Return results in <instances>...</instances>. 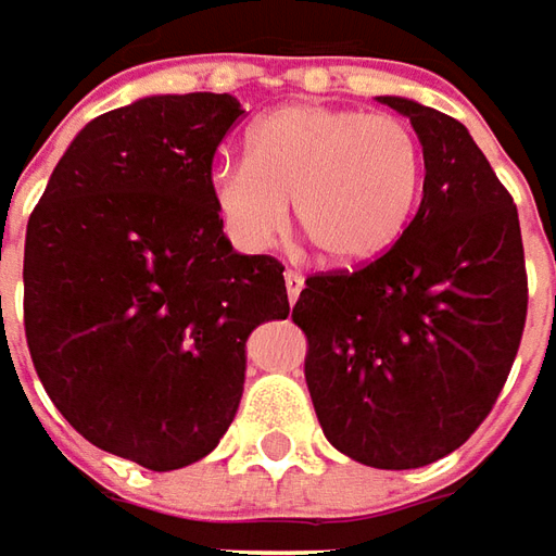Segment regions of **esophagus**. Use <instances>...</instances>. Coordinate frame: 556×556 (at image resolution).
Returning <instances> with one entry per match:
<instances>
[{
	"label": "esophagus",
	"instance_id": "esophagus-1",
	"mask_svg": "<svg viewBox=\"0 0 556 556\" xmlns=\"http://www.w3.org/2000/svg\"><path fill=\"white\" fill-rule=\"evenodd\" d=\"M285 285H287V299H290V302H296L299 293H302V287H305V278H302L299 271H285Z\"/></svg>",
	"mask_w": 556,
	"mask_h": 556
}]
</instances>
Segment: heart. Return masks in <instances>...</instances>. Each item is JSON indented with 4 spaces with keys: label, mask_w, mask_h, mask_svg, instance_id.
Returning <instances> with one entry per match:
<instances>
[{
    "label": "heart",
    "mask_w": 556,
    "mask_h": 556,
    "mask_svg": "<svg viewBox=\"0 0 556 556\" xmlns=\"http://www.w3.org/2000/svg\"><path fill=\"white\" fill-rule=\"evenodd\" d=\"M422 188V149L407 122L287 104L248 131V159L208 170V200L245 251H266L296 222L332 266L383 257L407 230Z\"/></svg>",
    "instance_id": "obj_1"
}]
</instances>
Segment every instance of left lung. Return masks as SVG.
I'll return each mask as SVG.
<instances>
[{
	"instance_id": "1",
	"label": "left lung",
	"mask_w": 556,
	"mask_h": 556,
	"mask_svg": "<svg viewBox=\"0 0 556 556\" xmlns=\"http://www.w3.org/2000/svg\"><path fill=\"white\" fill-rule=\"evenodd\" d=\"M422 143L416 218L368 266L314 275L293 323L308 334L323 434L377 470L455 452L509 377L527 317L518 208L470 131L413 98L380 96Z\"/></svg>"
}]
</instances>
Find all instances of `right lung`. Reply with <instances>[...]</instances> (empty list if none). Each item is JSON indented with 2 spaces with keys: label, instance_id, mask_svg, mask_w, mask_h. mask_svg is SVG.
I'll return each instance as SVG.
<instances>
[{
  "label": "right lung",
  "instance_id": "right-lung-1",
  "mask_svg": "<svg viewBox=\"0 0 556 556\" xmlns=\"http://www.w3.org/2000/svg\"><path fill=\"white\" fill-rule=\"evenodd\" d=\"M233 96H143L83 125L23 251L35 371L89 443L146 470L206 458L245 389V344L290 314L285 266L236 254L208 200Z\"/></svg>",
  "mask_w": 556,
  "mask_h": 556
}]
</instances>
